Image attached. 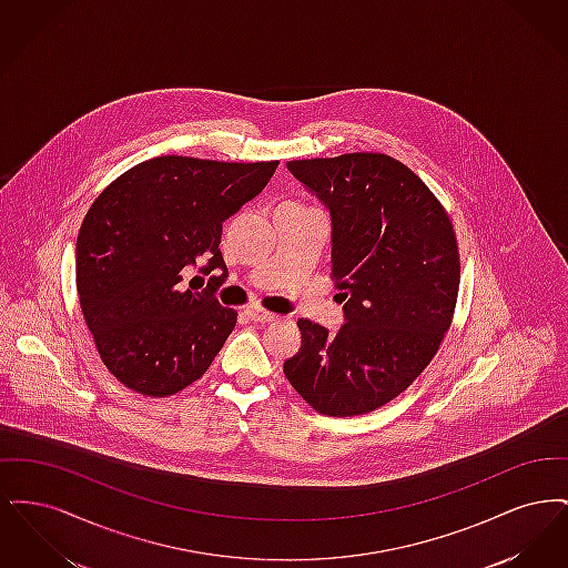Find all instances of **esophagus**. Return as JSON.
<instances>
[{
	"label": "esophagus",
	"instance_id": "esophagus-1",
	"mask_svg": "<svg viewBox=\"0 0 568 568\" xmlns=\"http://www.w3.org/2000/svg\"><path fill=\"white\" fill-rule=\"evenodd\" d=\"M246 317H248L251 322H255V324H271V322L276 320L274 313H268V311H264V308H260V306L246 308Z\"/></svg>",
	"mask_w": 568,
	"mask_h": 568
}]
</instances>
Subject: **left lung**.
Here are the masks:
<instances>
[{"label": "left lung", "instance_id": "obj_1", "mask_svg": "<svg viewBox=\"0 0 568 568\" xmlns=\"http://www.w3.org/2000/svg\"><path fill=\"white\" fill-rule=\"evenodd\" d=\"M332 216V278L345 324L300 320L285 377L315 410L353 417L387 405L422 375L452 325L456 232L424 181L383 153L287 162Z\"/></svg>", "mask_w": 568, "mask_h": 568}]
</instances>
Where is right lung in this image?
<instances>
[{
    "label": "right lung",
    "instance_id": "1",
    "mask_svg": "<svg viewBox=\"0 0 568 568\" xmlns=\"http://www.w3.org/2000/svg\"><path fill=\"white\" fill-rule=\"evenodd\" d=\"M278 162L163 155L98 195L77 241L82 315L110 373L144 396H172L202 377L236 325L216 287L179 292L183 268L223 271V221L268 185Z\"/></svg>",
    "mask_w": 568,
    "mask_h": 568
}]
</instances>
